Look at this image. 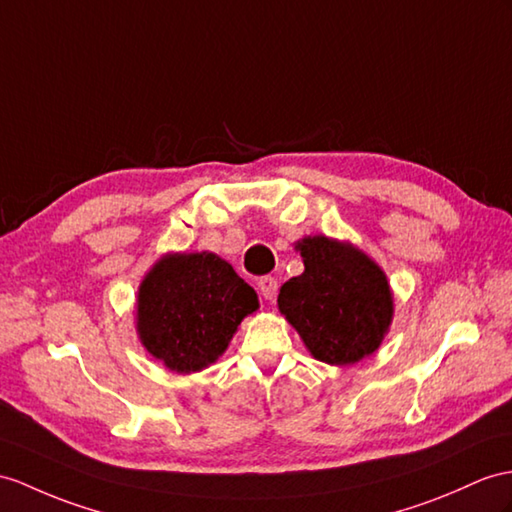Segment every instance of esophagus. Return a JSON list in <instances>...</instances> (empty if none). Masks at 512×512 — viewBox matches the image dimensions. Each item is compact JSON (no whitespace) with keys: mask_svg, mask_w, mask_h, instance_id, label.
<instances>
[{"mask_svg":"<svg viewBox=\"0 0 512 512\" xmlns=\"http://www.w3.org/2000/svg\"><path fill=\"white\" fill-rule=\"evenodd\" d=\"M258 289H260V295H263L267 302H273V299H276V295H278V282H276V278L265 276V278L258 280Z\"/></svg>","mask_w":512,"mask_h":512,"instance_id":"34e87169","label":"esophagus"}]
</instances>
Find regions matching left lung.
I'll list each match as a JSON object with an SVG mask.
<instances>
[{
    "mask_svg": "<svg viewBox=\"0 0 512 512\" xmlns=\"http://www.w3.org/2000/svg\"><path fill=\"white\" fill-rule=\"evenodd\" d=\"M304 273L282 284L278 308L308 352L328 365H354L380 347L393 321L384 271L350 243L306 236L295 245Z\"/></svg>",
    "mask_w": 512,
    "mask_h": 512,
    "instance_id": "obj_1",
    "label": "left lung"
}]
</instances>
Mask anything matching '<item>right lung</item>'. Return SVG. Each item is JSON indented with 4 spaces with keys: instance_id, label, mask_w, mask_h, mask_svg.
<instances>
[{
    "instance_id": "add662e5",
    "label": "right lung",
    "mask_w": 512,
    "mask_h": 512,
    "mask_svg": "<svg viewBox=\"0 0 512 512\" xmlns=\"http://www.w3.org/2000/svg\"><path fill=\"white\" fill-rule=\"evenodd\" d=\"M258 295L213 252L167 254L136 297V332L145 350L176 373L202 371L226 352Z\"/></svg>"
}]
</instances>
